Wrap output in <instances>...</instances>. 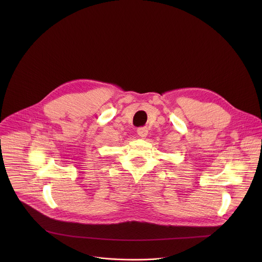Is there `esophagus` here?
I'll return each mask as SVG.
<instances>
[{"mask_svg": "<svg viewBox=\"0 0 262 262\" xmlns=\"http://www.w3.org/2000/svg\"><path fill=\"white\" fill-rule=\"evenodd\" d=\"M137 133H138L139 137H141V138H146V136H147V134H148V129H147V127H140V128H138Z\"/></svg>", "mask_w": 262, "mask_h": 262, "instance_id": "obj_1", "label": "esophagus"}]
</instances>
